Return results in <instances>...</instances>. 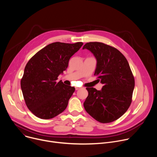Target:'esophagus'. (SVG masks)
I'll return each mask as SVG.
<instances>
[{"label": "esophagus", "instance_id": "1", "mask_svg": "<svg viewBox=\"0 0 157 157\" xmlns=\"http://www.w3.org/2000/svg\"><path fill=\"white\" fill-rule=\"evenodd\" d=\"M79 89H80V88H79V87H75V89H76V91H77V90H79Z\"/></svg>", "mask_w": 157, "mask_h": 157}]
</instances>
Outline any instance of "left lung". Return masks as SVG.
<instances>
[{
	"label": "left lung",
	"mask_w": 157,
	"mask_h": 157,
	"mask_svg": "<svg viewBox=\"0 0 157 157\" xmlns=\"http://www.w3.org/2000/svg\"><path fill=\"white\" fill-rule=\"evenodd\" d=\"M97 63L94 75L104 85L98 91L86 87L88 96L84 102L87 113L101 123H109L121 117L128 109L135 81L125 56L116 48L100 42L86 43Z\"/></svg>",
	"instance_id": "left-lung-1"
}]
</instances>
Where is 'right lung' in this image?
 <instances>
[{
    "label": "right lung",
    "instance_id": "obj_1",
    "mask_svg": "<svg viewBox=\"0 0 157 157\" xmlns=\"http://www.w3.org/2000/svg\"><path fill=\"white\" fill-rule=\"evenodd\" d=\"M83 43L55 42L37 52L27 63L21 89L27 106L37 117L52 119L65 110L75 88L57 82L70 58Z\"/></svg>",
    "mask_w": 157,
    "mask_h": 157
}]
</instances>
